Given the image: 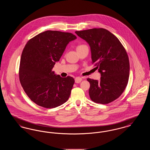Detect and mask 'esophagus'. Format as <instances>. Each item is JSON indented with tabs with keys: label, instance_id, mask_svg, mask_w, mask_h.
Instances as JSON below:
<instances>
[{
	"label": "esophagus",
	"instance_id": "obj_1",
	"mask_svg": "<svg viewBox=\"0 0 150 150\" xmlns=\"http://www.w3.org/2000/svg\"><path fill=\"white\" fill-rule=\"evenodd\" d=\"M82 80V79L80 77H76V78L75 79V83H79Z\"/></svg>",
	"mask_w": 150,
	"mask_h": 150
}]
</instances>
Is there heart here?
Returning a JSON list of instances; mask_svg holds the SVG:
<instances>
[{"instance_id": "heart-1", "label": "heart", "mask_w": 150, "mask_h": 150, "mask_svg": "<svg viewBox=\"0 0 150 150\" xmlns=\"http://www.w3.org/2000/svg\"><path fill=\"white\" fill-rule=\"evenodd\" d=\"M84 46H85V45H79L77 47V50L79 49V48H81V47H84Z\"/></svg>"}]
</instances>
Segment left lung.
<instances>
[{"mask_svg": "<svg viewBox=\"0 0 150 150\" xmlns=\"http://www.w3.org/2000/svg\"><path fill=\"white\" fill-rule=\"evenodd\" d=\"M89 44L92 63L101 75L100 80L87 79L89 94L93 102L107 104L118 98L128 83L130 65L127 53L119 40L103 28L77 31Z\"/></svg>", "mask_w": 150, "mask_h": 150, "instance_id": "obj_1", "label": "left lung"}]
</instances>
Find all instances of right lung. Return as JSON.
I'll return each instance as SVG.
<instances>
[{"mask_svg": "<svg viewBox=\"0 0 150 150\" xmlns=\"http://www.w3.org/2000/svg\"><path fill=\"white\" fill-rule=\"evenodd\" d=\"M76 39L72 33L48 30L26 44L21 57L19 78L25 92L36 105L52 108L69 99L75 80L56 75L52 70L67 45Z\"/></svg>", "mask_w": 150, "mask_h": 150, "instance_id": "obj_1", "label": "right lung"}]
</instances>
